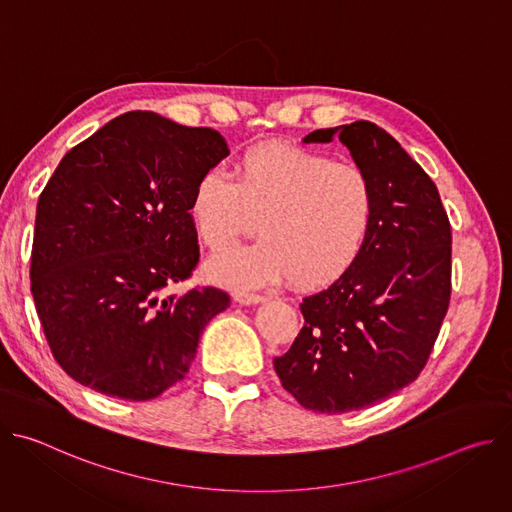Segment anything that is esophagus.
Instances as JSON below:
<instances>
[{
	"label": "esophagus",
	"instance_id": "obj_1",
	"mask_svg": "<svg viewBox=\"0 0 512 512\" xmlns=\"http://www.w3.org/2000/svg\"><path fill=\"white\" fill-rule=\"evenodd\" d=\"M235 302L243 304V306H251V304H261L265 298L261 294H253V291H245V289H237L233 294Z\"/></svg>",
	"mask_w": 512,
	"mask_h": 512
}]
</instances>
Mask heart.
I'll return each instance as SVG.
<instances>
[{
	"mask_svg": "<svg viewBox=\"0 0 512 512\" xmlns=\"http://www.w3.org/2000/svg\"><path fill=\"white\" fill-rule=\"evenodd\" d=\"M188 216L210 251H225L257 221L261 239L212 259L210 279L267 285L289 277L298 287H320L342 277L367 247L377 192L354 164L269 141L241 152L233 180L204 172L192 186Z\"/></svg>",
	"mask_w": 512,
	"mask_h": 512,
	"instance_id": "b5f03b06",
	"label": "heart"
}]
</instances>
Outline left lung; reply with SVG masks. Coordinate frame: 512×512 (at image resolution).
<instances>
[{
	"mask_svg": "<svg viewBox=\"0 0 512 512\" xmlns=\"http://www.w3.org/2000/svg\"><path fill=\"white\" fill-rule=\"evenodd\" d=\"M350 150L377 192V223L356 263L304 298V328L273 358L287 393L306 409L346 413L375 405L423 371L452 291V229L431 178L371 121L316 129Z\"/></svg>",
	"mask_w": 512,
	"mask_h": 512,
	"instance_id": "obj_1",
	"label": "left lung"
}]
</instances>
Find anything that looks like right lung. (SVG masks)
I'll list each match as a JSON object with an SVG mask.
<instances>
[{
	"instance_id": "1",
	"label": "right lung",
	"mask_w": 512,
	"mask_h": 512,
	"mask_svg": "<svg viewBox=\"0 0 512 512\" xmlns=\"http://www.w3.org/2000/svg\"><path fill=\"white\" fill-rule=\"evenodd\" d=\"M229 156L210 127L129 111L75 145L36 208L32 296L56 362L97 393L150 401L182 381L227 291L192 275L194 182Z\"/></svg>"
}]
</instances>
